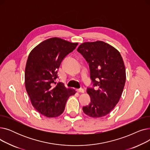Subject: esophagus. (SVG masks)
Returning <instances> with one entry per match:
<instances>
[{
	"mask_svg": "<svg viewBox=\"0 0 150 150\" xmlns=\"http://www.w3.org/2000/svg\"><path fill=\"white\" fill-rule=\"evenodd\" d=\"M76 91H77L78 92H80V93H84V90L83 89H82V88L77 89Z\"/></svg>",
	"mask_w": 150,
	"mask_h": 150,
	"instance_id": "1",
	"label": "esophagus"
}]
</instances>
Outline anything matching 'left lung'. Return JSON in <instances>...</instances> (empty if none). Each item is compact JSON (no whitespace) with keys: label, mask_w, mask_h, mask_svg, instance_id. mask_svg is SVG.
Returning a JSON list of instances; mask_svg holds the SVG:
<instances>
[{"label":"left lung","mask_w":150,"mask_h":150,"mask_svg":"<svg viewBox=\"0 0 150 150\" xmlns=\"http://www.w3.org/2000/svg\"><path fill=\"white\" fill-rule=\"evenodd\" d=\"M88 63L93 85L88 88L89 105L83 107L84 114L98 118L110 113L119 101L126 81V70L120 52L103 41L86 42L78 47Z\"/></svg>","instance_id":"8db88e82"}]
</instances>
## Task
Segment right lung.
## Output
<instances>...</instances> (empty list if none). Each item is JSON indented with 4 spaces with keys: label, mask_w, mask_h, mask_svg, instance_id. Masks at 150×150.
I'll list each match as a JSON object with an SVG mask.
<instances>
[{
    "label": "right lung",
    "mask_w": 150,
    "mask_h": 150,
    "mask_svg": "<svg viewBox=\"0 0 150 150\" xmlns=\"http://www.w3.org/2000/svg\"><path fill=\"white\" fill-rule=\"evenodd\" d=\"M78 43L59 38L42 41L31 51L25 70V85L33 106L42 115L57 117L64 111L68 98L76 93L62 83L55 85L58 69Z\"/></svg>",
    "instance_id": "right-lung-1"
}]
</instances>
